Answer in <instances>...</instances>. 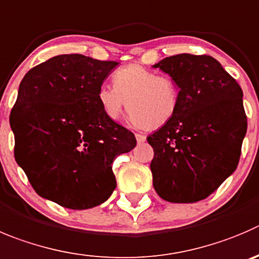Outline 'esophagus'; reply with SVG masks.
Wrapping results in <instances>:
<instances>
[{
    "label": "esophagus",
    "mask_w": 259,
    "mask_h": 259,
    "mask_svg": "<svg viewBox=\"0 0 259 259\" xmlns=\"http://www.w3.org/2000/svg\"><path fill=\"white\" fill-rule=\"evenodd\" d=\"M136 140L139 144H142V142L146 141V136H145V135H141V134H136Z\"/></svg>",
    "instance_id": "34e87169"
}]
</instances>
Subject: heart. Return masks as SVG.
Wrapping results in <instances>:
<instances>
[{
    "mask_svg": "<svg viewBox=\"0 0 259 259\" xmlns=\"http://www.w3.org/2000/svg\"><path fill=\"white\" fill-rule=\"evenodd\" d=\"M113 85L103 83L97 94L100 109L109 119H119L127 102L132 123L147 130L161 128L178 112V86L169 76L128 65L113 73Z\"/></svg>",
    "mask_w": 259,
    "mask_h": 259,
    "instance_id": "heart-1",
    "label": "heart"
}]
</instances>
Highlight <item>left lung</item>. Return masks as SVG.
<instances>
[{
	"mask_svg": "<svg viewBox=\"0 0 259 259\" xmlns=\"http://www.w3.org/2000/svg\"><path fill=\"white\" fill-rule=\"evenodd\" d=\"M179 89L173 119L147 137L154 149L152 184L162 199H205L238 166L247 134L239 83L210 56L182 53L152 66Z\"/></svg>",
	"mask_w": 259,
	"mask_h": 259,
	"instance_id": "obj_1",
	"label": "left lung"
}]
</instances>
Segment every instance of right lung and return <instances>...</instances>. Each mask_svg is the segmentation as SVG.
Here are the masks:
<instances>
[{
	"mask_svg": "<svg viewBox=\"0 0 259 259\" xmlns=\"http://www.w3.org/2000/svg\"><path fill=\"white\" fill-rule=\"evenodd\" d=\"M117 65L61 54L21 80L10 114L15 160L43 198L86 210L107 201L117 187L112 164L136 146V139L105 117L97 99Z\"/></svg>",
	"mask_w": 259,
	"mask_h": 259,
	"instance_id": "add662e5",
	"label": "right lung"
}]
</instances>
